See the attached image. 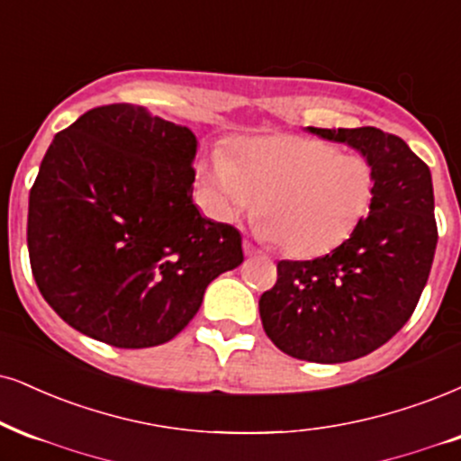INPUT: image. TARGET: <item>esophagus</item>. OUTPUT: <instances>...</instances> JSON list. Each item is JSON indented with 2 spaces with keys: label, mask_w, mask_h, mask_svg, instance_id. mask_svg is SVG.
Segmentation results:
<instances>
[{
  "label": "esophagus",
  "mask_w": 461,
  "mask_h": 461,
  "mask_svg": "<svg viewBox=\"0 0 461 461\" xmlns=\"http://www.w3.org/2000/svg\"><path fill=\"white\" fill-rule=\"evenodd\" d=\"M243 252H246V257H257V254H260V249L252 241L243 240Z\"/></svg>",
  "instance_id": "esophagus-1"
}]
</instances>
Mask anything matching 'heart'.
<instances>
[{"mask_svg": "<svg viewBox=\"0 0 461 461\" xmlns=\"http://www.w3.org/2000/svg\"><path fill=\"white\" fill-rule=\"evenodd\" d=\"M204 184L221 220L258 207L267 241H280L291 257H316L339 246L367 215L374 168L325 140L271 136L243 143L235 160L213 151Z\"/></svg>", "mask_w": 461, "mask_h": 461, "instance_id": "obj_1", "label": "heart"}]
</instances>
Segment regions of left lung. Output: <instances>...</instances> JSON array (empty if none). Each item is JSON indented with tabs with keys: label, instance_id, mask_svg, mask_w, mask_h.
I'll return each instance as SVG.
<instances>
[{
	"label": "left lung",
	"instance_id": "obj_1",
	"mask_svg": "<svg viewBox=\"0 0 461 461\" xmlns=\"http://www.w3.org/2000/svg\"><path fill=\"white\" fill-rule=\"evenodd\" d=\"M308 130L363 153L374 168V198L367 218L333 252L280 260L258 310L282 352L344 363L389 342L417 308L438 241L434 187L428 164L400 136L372 126Z\"/></svg>",
	"mask_w": 461,
	"mask_h": 461
}]
</instances>
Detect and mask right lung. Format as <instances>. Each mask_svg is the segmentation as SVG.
Masks as SVG:
<instances>
[{
    "label": "right lung",
    "instance_id": "right-lung-1",
    "mask_svg": "<svg viewBox=\"0 0 461 461\" xmlns=\"http://www.w3.org/2000/svg\"><path fill=\"white\" fill-rule=\"evenodd\" d=\"M196 136L106 104L55 134L30 192L32 274L61 321L115 348L173 339L243 263L241 232L192 201Z\"/></svg>",
    "mask_w": 461,
    "mask_h": 461
}]
</instances>
